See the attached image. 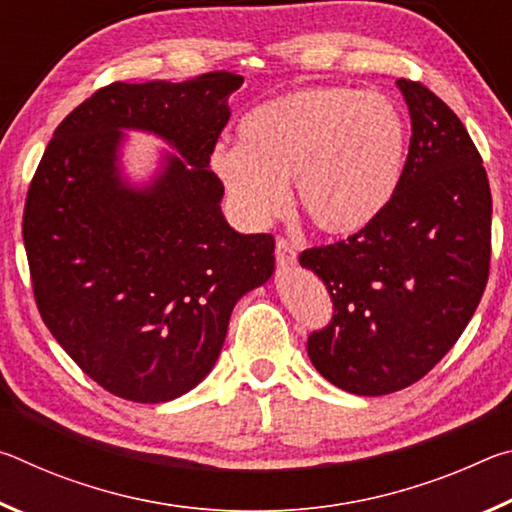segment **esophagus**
<instances>
[{
    "label": "esophagus",
    "mask_w": 512,
    "mask_h": 512,
    "mask_svg": "<svg viewBox=\"0 0 512 512\" xmlns=\"http://www.w3.org/2000/svg\"><path fill=\"white\" fill-rule=\"evenodd\" d=\"M275 259H277V268H280V271H291V268L298 262V255L289 241L280 239L275 246Z\"/></svg>",
    "instance_id": "1"
}]
</instances>
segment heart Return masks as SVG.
<instances>
[{"label": "heart", "instance_id": "obj_1", "mask_svg": "<svg viewBox=\"0 0 512 512\" xmlns=\"http://www.w3.org/2000/svg\"><path fill=\"white\" fill-rule=\"evenodd\" d=\"M239 144L210 155L214 176L248 223L266 225L296 203L316 230L352 237L395 201L409 160V124L393 99L316 85L262 103L237 126Z\"/></svg>", "mask_w": 512, "mask_h": 512}]
</instances>
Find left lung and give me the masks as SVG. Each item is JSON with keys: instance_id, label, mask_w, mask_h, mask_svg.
Masks as SVG:
<instances>
[{"instance_id": "left-lung-1", "label": "left lung", "mask_w": 512, "mask_h": 512, "mask_svg": "<svg viewBox=\"0 0 512 512\" xmlns=\"http://www.w3.org/2000/svg\"><path fill=\"white\" fill-rule=\"evenodd\" d=\"M411 144L395 201L368 230L300 255L334 302L307 341L329 384L388 395L415 384L452 350L479 307L490 266L492 198L481 155L452 110L397 79Z\"/></svg>"}]
</instances>
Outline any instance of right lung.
<instances>
[{
	"instance_id": "obj_1",
	"label": "right lung",
	"mask_w": 512,
	"mask_h": 512,
	"mask_svg": "<svg viewBox=\"0 0 512 512\" xmlns=\"http://www.w3.org/2000/svg\"><path fill=\"white\" fill-rule=\"evenodd\" d=\"M241 83L232 72L112 83L60 121L33 176L22 235L40 316L124 400L160 404L201 384L232 309L275 271V239L225 221L210 169ZM126 132L172 149L146 179L125 169Z\"/></svg>"
}]
</instances>
